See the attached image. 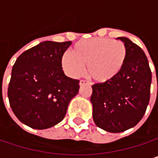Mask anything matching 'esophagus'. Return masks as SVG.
I'll return each instance as SVG.
<instances>
[{"mask_svg":"<svg viewBox=\"0 0 158 158\" xmlns=\"http://www.w3.org/2000/svg\"><path fill=\"white\" fill-rule=\"evenodd\" d=\"M89 81H86V80H84V79H81L80 81H79V85L80 86H83V85H89Z\"/></svg>","mask_w":158,"mask_h":158,"instance_id":"1","label":"esophagus"}]
</instances>
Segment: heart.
<instances>
[{
    "mask_svg": "<svg viewBox=\"0 0 158 158\" xmlns=\"http://www.w3.org/2000/svg\"><path fill=\"white\" fill-rule=\"evenodd\" d=\"M128 57L125 44L106 37L79 41L61 57L64 71L71 78L81 76L87 65L88 75L98 83H107L123 71Z\"/></svg>",
    "mask_w": 158,
    "mask_h": 158,
    "instance_id": "b5f03b06",
    "label": "heart"
}]
</instances>
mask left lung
I'll use <instances>...</instances> for the list:
<instances>
[{
  "label": "left lung",
  "instance_id": "obj_1",
  "mask_svg": "<svg viewBox=\"0 0 158 158\" xmlns=\"http://www.w3.org/2000/svg\"><path fill=\"white\" fill-rule=\"evenodd\" d=\"M128 49L120 75L107 83L92 85L90 102L93 121L110 133L124 132L143 118L150 100L152 72L142 48L126 37H119Z\"/></svg>",
  "mask_w": 158,
  "mask_h": 158
}]
</instances>
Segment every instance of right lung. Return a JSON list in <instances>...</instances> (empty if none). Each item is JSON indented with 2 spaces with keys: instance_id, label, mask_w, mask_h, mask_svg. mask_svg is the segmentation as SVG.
Masks as SVG:
<instances>
[{
  "instance_id": "obj_1",
  "label": "right lung",
  "mask_w": 158,
  "mask_h": 158,
  "mask_svg": "<svg viewBox=\"0 0 158 158\" xmlns=\"http://www.w3.org/2000/svg\"><path fill=\"white\" fill-rule=\"evenodd\" d=\"M71 41H45L21 54L12 69L8 98L20 122L34 129L60 123L79 89V80L67 77L61 57Z\"/></svg>"
}]
</instances>
